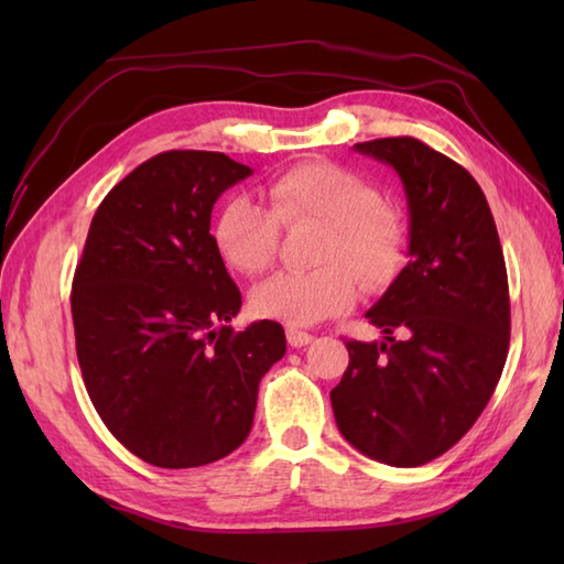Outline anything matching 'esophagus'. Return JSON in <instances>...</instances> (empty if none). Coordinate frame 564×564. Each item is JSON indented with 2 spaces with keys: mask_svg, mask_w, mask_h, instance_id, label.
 I'll return each instance as SVG.
<instances>
[{
  "mask_svg": "<svg viewBox=\"0 0 564 564\" xmlns=\"http://www.w3.org/2000/svg\"><path fill=\"white\" fill-rule=\"evenodd\" d=\"M285 337H289V344L293 346V349H303V346L313 344V334H307L303 329H295V327H289L285 329Z\"/></svg>",
  "mask_w": 564,
  "mask_h": 564,
  "instance_id": "esophagus-1",
  "label": "esophagus"
}]
</instances>
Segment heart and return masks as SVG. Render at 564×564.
<instances>
[{
    "mask_svg": "<svg viewBox=\"0 0 564 564\" xmlns=\"http://www.w3.org/2000/svg\"><path fill=\"white\" fill-rule=\"evenodd\" d=\"M269 208L235 196L213 223V245L227 269L257 275L279 249V225H322L305 273H275L251 291L259 317L307 327L346 313L358 295L351 269L366 283H382L398 271L404 249L400 215L380 203L378 188L346 166L310 162L271 178Z\"/></svg>",
    "mask_w": 564,
    "mask_h": 564,
    "instance_id": "heart-1",
    "label": "heart"
}]
</instances>
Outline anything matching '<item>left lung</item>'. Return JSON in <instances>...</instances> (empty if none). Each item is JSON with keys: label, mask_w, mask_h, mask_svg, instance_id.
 I'll list each match as a JSON object with an SVG mask.
<instances>
[{"label": "left lung", "mask_w": 564, "mask_h": 564, "mask_svg": "<svg viewBox=\"0 0 564 564\" xmlns=\"http://www.w3.org/2000/svg\"><path fill=\"white\" fill-rule=\"evenodd\" d=\"M354 150L398 172L410 261L366 313L382 341H346L349 368L329 392L332 410L341 436L368 458L416 467L470 431L501 378L507 263L482 188L458 162L414 138Z\"/></svg>", "instance_id": "obj_1"}]
</instances>
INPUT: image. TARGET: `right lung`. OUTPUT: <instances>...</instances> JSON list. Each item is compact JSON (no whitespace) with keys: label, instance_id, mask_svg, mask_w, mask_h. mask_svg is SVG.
I'll use <instances>...</instances> for the list:
<instances>
[{"label":"right lung","instance_id":"add662e5","mask_svg":"<svg viewBox=\"0 0 564 564\" xmlns=\"http://www.w3.org/2000/svg\"><path fill=\"white\" fill-rule=\"evenodd\" d=\"M247 176L223 152L170 150L94 213L72 281L82 378L111 434L150 465L198 467L242 446L259 382L285 354L279 322L227 327L242 295L210 213Z\"/></svg>","mask_w":564,"mask_h":564}]
</instances>
